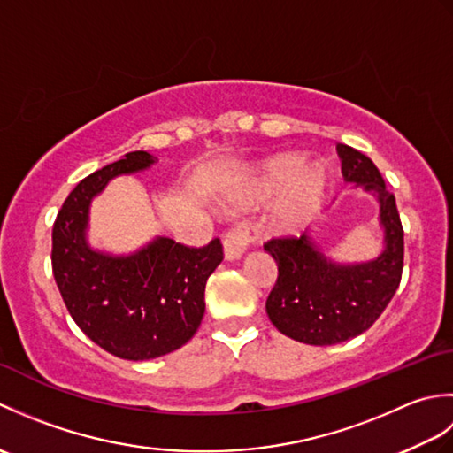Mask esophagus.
I'll use <instances>...</instances> for the list:
<instances>
[{
	"mask_svg": "<svg viewBox=\"0 0 453 453\" xmlns=\"http://www.w3.org/2000/svg\"><path fill=\"white\" fill-rule=\"evenodd\" d=\"M257 239V232L253 227H247V226H237L234 229H229V232L224 235V257L227 261H237V258H242L243 253L247 251V247L251 245Z\"/></svg>",
	"mask_w": 453,
	"mask_h": 453,
	"instance_id": "esophagus-1",
	"label": "esophagus"
}]
</instances>
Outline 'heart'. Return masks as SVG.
<instances>
[{
    "label": "heart",
    "instance_id": "1",
    "mask_svg": "<svg viewBox=\"0 0 453 453\" xmlns=\"http://www.w3.org/2000/svg\"><path fill=\"white\" fill-rule=\"evenodd\" d=\"M329 195V171L319 161L286 151L266 161L239 190V208H257L274 200L268 224L276 235H297L319 214Z\"/></svg>",
    "mask_w": 453,
    "mask_h": 453
}]
</instances>
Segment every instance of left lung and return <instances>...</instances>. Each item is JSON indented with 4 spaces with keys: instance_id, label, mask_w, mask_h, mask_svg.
<instances>
[{
    "instance_id": "obj_1",
    "label": "left lung",
    "mask_w": 453,
    "mask_h": 453,
    "mask_svg": "<svg viewBox=\"0 0 453 453\" xmlns=\"http://www.w3.org/2000/svg\"><path fill=\"white\" fill-rule=\"evenodd\" d=\"M336 151L344 180L378 200L381 253L364 263H336L305 234L265 245L278 266L276 284L266 300L268 319L282 334L315 346L339 344L370 329L397 292L405 251L395 196L378 167L344 143Z\"/></svg>"
}]
</instances>
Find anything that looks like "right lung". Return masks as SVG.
Instances as JSON below:
<instances>
[{
    "label": "right lung",
    "instance_id": "1",
    "mask_svg": "<svg viewBox=\"0 0 453 453\" xmlns=\"http://www.w3.org/2000/svg\"><path fill=\"white\" fill-rule=\"evenodd\" d=\"M156 161L148 151H130L85 177L52 229V273L67 311L103 350L134 362L169 354L195 336L206 310V280L224 258L219 239L195 249L156 237L130 255L91 247L93 198L112 179Z\"/></svg>",
    "mask_w": 453,
    "mask_h": 453
}]
</instances>
